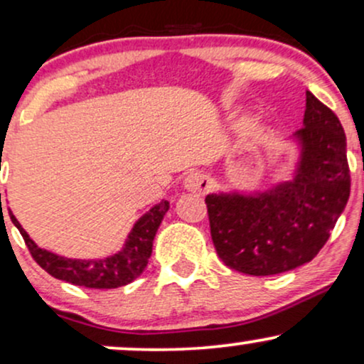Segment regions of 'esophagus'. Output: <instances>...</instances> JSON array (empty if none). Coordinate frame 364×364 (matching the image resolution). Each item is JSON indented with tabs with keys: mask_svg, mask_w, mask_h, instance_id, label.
I'll list each match as a JSON object with an SVG mask.
<instances>
[{
	"mask_svg": "<svg viewBox=\"0 0 364 364\" xmlns=\"http://www.w3.org/2000/svg\"><path fill=\"white\" fill-rule=\"evenodd\" d=\"M210 186H213V181L200 172H192L186 177V189L191 192H208Z\"/></svg>",
	"mask_w": 364,
	"mask_h": 364,
	"instance_id": "esophagus-1",
	"label": "esophagus"
}]
</instances>
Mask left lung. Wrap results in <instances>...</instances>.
I'll return each instance as SVG.
<instances>
[{"instance_id":"1","label":"left lung","mask_w":364,"mask_h":364,"mask_svg":"<svg viewBox=\"0 0 364 364\" xmlns=\"http://www.w3.org/2000/svg\"><path fill=\"white\" fill-rule=\"evenodd\" d=\"M300 160L294 178L257 194H209L210 236L224 264L267 277L306 264L346 208L351 175L346 134L333 111L306 92Z\"/></svg>"}]
</instances>
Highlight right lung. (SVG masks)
Listing matches in <instances>:
<instances>
[{
    "mask_svg": "<svg viewBox=\"0 0 364 364\" xmlns=\"http://www.w3.org/2000/svg\"><path fill=\"white\" fill-rule=\"evenodd\" d=\"M168 208V200H161L160 204L154 205L134 223L123 250L118 251L113 257L97 259L64 258L47 250L38 248L30 240V236L26 235L21 224L16 221L11 210L10 218L13 224L18 228V231H20V235L23 236L25 245L28 246L31 257L52 277L69 282L73 285L87 287V289H118V287L132 284L134 278L140 277L146 268L156 230H159L161 219H164Z\"/></svg>",
    "mask_w": 364,
    "mask_h": 364,
    "instance_id": "right-lung-1",
    "label": "right lung"
}]
</instances>
